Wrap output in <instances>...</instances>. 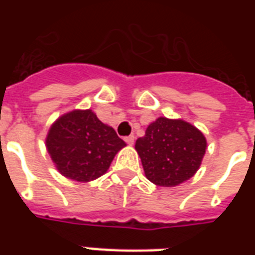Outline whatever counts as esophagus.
Segmentation results:
<instances>
[{
    "label": "esophagus",
    "mask_w": 255,
    "mask_h": 255,
    "mask_svg": "<svg viewBox=\"0 0 255 255\" xmlns=\"http://www.w3.org/2000/svg\"><path fill=\"white\" fill-rule=\"evenodd\" d=\"M126 143L128 144V145H132V144L135 143V136L133 135H131V136H127V137H126Z\"/></svg>",
    "instance_id": "esophagus-1"
}]
</instances>
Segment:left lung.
Segmentation results:
<instances>
[{
	"instance_id": "1",
	"label": "left lung",
	"mask_w": 255,
	"mask_h": 255,
	"mask_svg": "<svg viewBox=\"0 0 255 255\" xmlns=\"http://www.w3.org/2000/svg\"><path fill=\"white\" fill-rule=\"evenodd\" d=\"M206 145L204 133L193 124L160 116L136 140L135 149L149 181L159 186H177L196 174Z\"/></svg>"
}]
</instances>
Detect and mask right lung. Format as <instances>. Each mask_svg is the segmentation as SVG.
Here are the masks:
<instances>
[{
  "label": "right lung",
  "instance_id": "right-lung-1",
  "mask_svg": "<svg viewBox=\"0 0 255 255\" xmlns=\"http://www.w3.org/2000/svg\"><path fill=\"white\" fill-rule=\"evenodd\" d=\"M45 141L58 172L78 182L103 176L116 153L127 145L92 110H73L59 116Z\"/></svg>",
  "mask_w": 255,
  "mask_h": 255
}]
</instances>
